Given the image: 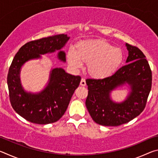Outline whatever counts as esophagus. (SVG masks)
<instances>
[{"label":"esophagus","instance_id":"34e87169","mask_svg":"<svg viewBox=\"0 0 158 158\" xmlns=\"http://www.w3.org/2000/svg\"><path fill=\"white\" fill-rule=\"evenodd\" d=\"M80 85H82V86H85L86 85V83H85V80L84 79H81V82H80Z\"/></svg>","mask_w":158,"mask_h":158}]
</instances>
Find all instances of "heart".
Returning <instances> with one entry per match:
<instances>
[{"label": "heart", "mask_w": 158, "mask_h": 158, "mask_svg": "<svg viewBox=\"0 0 158 158\" xmlns=\"http://www.w3.org/2000/svg\"><path fill=\"white\" fill-rule=\"evenodd\" d=\"M67 61L72 68H81L88 64V72L95 79H105L118 70L123 61V53L102 40H85L76 44L75 49L67 53Z\"/></svg>", "instance_id": "1"}]
</instances>
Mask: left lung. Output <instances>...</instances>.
Here are the masks:
<instances>
[{"label": "left lung", "mask_w": 158, "mask_h": 158, "mask_svg": "<svg viewBox=\"0 0 158 158\" xmlns=\"http://www.w3.org/2000/svg\"><path fill=\"white\" fill-rule=\"evenodd\" d=\"M125 46L127 65L107 78L86 80L85 105L93 121L104 126H118L138 116L145 108L151 89L152 73L145 55L137 47L127 43ZM125 85L130 89L126 100L114 102L110 93Z\"/></svg>", "instance_id": "obj_1"}]
</instances>
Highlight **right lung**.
<instances>
[{
	"instance_id": "obj_1",
	"label": "right lung",
	"mask_w": 158,
	"mask_h": 158,
	"mask_svg": "<svg viewBox=\"0 0 158 158\" xmlns=\"http://www.w3.org/2000/svg\"><path fill=\"white\" fill-rule=\"evenodd\" d=\"M65 34L44 37L27 42L16 53L7 74L10 103L17 113L28 121L36 124H49L58 121L65 114L81 77L67 73L61 68L50 71L47 85L38 93L28 92L21 85V69L31 60L40 59L41 55L58 51L57 58L66 62L62 51L69 40Z\"/></svg>"
}]
</instances>
